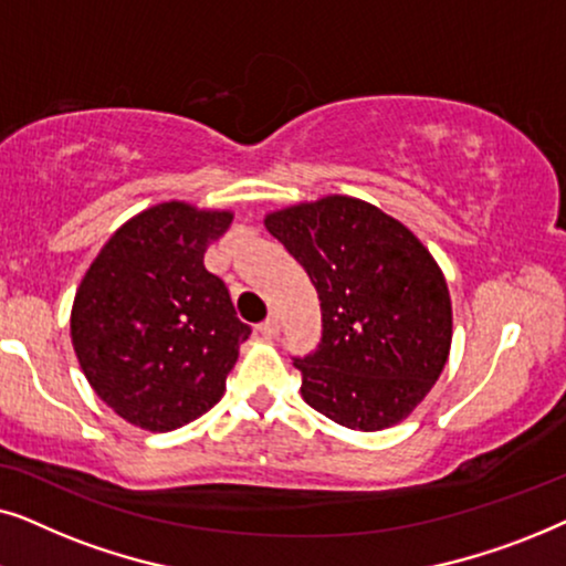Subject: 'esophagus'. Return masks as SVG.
I'll list each match as a JSON object with an SVG mask.
<instances>
[{"instance_id":"esophagus-1","label":"esophagus","mask_w":566,"mask_h":566,"mask_svg":"<svg viewBox=\"0 0 566 566\" xmlns=\"http://www.w3.org/2000/svg\"><path fill=\"white\" fill-rule=\"evenodd\" d=\"M260 332H262V335H265L268 339H273V337L281 335V322H277V316H268V319L260 324Z\"/></svg>"}]
</instances>
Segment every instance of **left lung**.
<instances>
[{"label": "left lung", "instance_id": "left-lung-1", "mask_svg": "<svg viewBox=\"0 0 566 566\" xmlns=\"http://www.w3.org/2000/svg\"><path fill=\"white\" fill-rule=\"evenodd\" d=\"M265 227L322 301V343L293 358L306 405L363 432L405 420L451 353V296L432 254L405 223L350 196L281 208Z\"/></svg>", "mask_w": 566, "mask_h": 566}]
</instances>
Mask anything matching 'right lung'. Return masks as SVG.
Here are the masks:
<instances>
[{
	"label": "right lung",
	"instance_id": "add662e5",
	"mask_svg": "<svg viewBox=\"0 0 566 566\" xmlns=\"http://www.w3.org/2000/svg\"><path fill=\"white\" fill-rule=\"evenodd\" d=\"M231 219L182 200L146 208L107 239L76 289V360L97 397L136 428H182L223 397L252 329L203 254Z\"/></svg>",
	"mask_w": 566,
	"mask_h": 566
}]
</instances>
